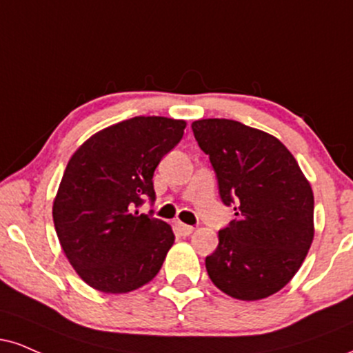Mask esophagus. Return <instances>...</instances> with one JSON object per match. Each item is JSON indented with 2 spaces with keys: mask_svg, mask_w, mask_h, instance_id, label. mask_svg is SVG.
Returning a JSON list of instances; mask_svg holds the SVG:
<instances>
[{
  "mask_svg": "<svg viewBox=\"0 0 353 353\" xmlns=\"http://www.w3.org/2000/svg\"><path fill=\"white\" fill-rule=\"evenodd\" d=\"M176 232L179 233L181 236H189L190 233L194 232V227H190V225H185V223L177 222V223H176Z\"/></svg>",
  "mask_w": 353,
  "mask_h": 353,
  "instance_id": "34e87169",
  "label": "esophagus"
}]
</instances>
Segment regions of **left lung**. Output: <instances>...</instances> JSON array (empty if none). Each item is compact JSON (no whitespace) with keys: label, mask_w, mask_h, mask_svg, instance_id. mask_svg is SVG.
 I'll use <instances>...</instances> for the list:
<instances>
[{"label":"left lung","mask_w":353,"mask_h":353,"mask_svg":"<svg viewBox=\"0 0 353 353\" xmlns=\"http://www.w3.org/2000/svg\"><path fill=\"white\" fill-rule=\"evenodd\" d=\"M201 150L236 219L205 258L212 283L230 298L260 301L291 281L314 240V194L298 161L265 131L225 118L192 123Z\"/></svg>","instance_id":"left-lung-1"}]
</instances>
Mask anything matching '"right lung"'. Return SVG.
I'll use <instances>...</instances> for the list:
<instances>
[{
	"instance_id": "obj_1",
	"label": "right lung",
	"mask_w": 353,
	"mask_h": 353,
	"mask_svg": "<svg viewBox=\"0 0 353 353\" xmlns=\"http://www.w3.org/2000/svg\"><path fill=\"white\" fill-rule=\"evenodd\" d=\"M184 128V120L134 117L90 136L69 159L54 227L72 268L93 290L125 294L159 273L172 228L136 207L154 201L152 176Z\"/></svg>"
}]
</instances>
